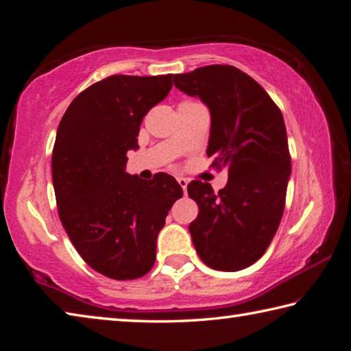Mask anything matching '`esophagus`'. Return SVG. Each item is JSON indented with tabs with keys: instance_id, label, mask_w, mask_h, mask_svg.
<instances>
[{
	"instance_id": "1",
	"label": "esophagus",
	"mask_w": 351,
	"mask_h": 351,
	"mask_svg": "<svg viewBox=\"0 0 351 351\" xmlns=\"http://www.w3.org/2000/svg\"><path fill=\"white\" fill-rule=\"evenodd\" d=\"M177 182H179V185L182 186L183 193H186V188H188V180L185 179V177H177Z\"/></svg>"
}]
</instances>
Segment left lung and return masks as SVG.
Instances as JSON below:
<instances>
[{
    "mask_svg": "<svg viewBox=\"0 0 351 351\" xmlns=\"http://www.w3.org/2000/svg\"><path fill=\"white\" fill-rule=\"evenodd\" d=\"M174 85L208 107L206 155L228 171L226 188L194 180L189 197L199 215L189 223L193 244L206 266L237 272L260 260L277 233L291 177L285 119L264 88L230 65L174 74Z\"/></svg>",
    "mask_w": 351,
    "mask_h": 351,
    "instance_id": "left-lung-1",
    "label": "left lung"
}]
</instances>
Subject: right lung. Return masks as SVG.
Returning <instances> with one entry per match:
<instances>
[{
  "label": "right lung",
  "mask_w": 351,
  "mask_h": 351,
  "mask_svg": "<svg viewBox=\"0 0 351 351\" xmlns=\"http://www.w3.org/2000/svg\"><path fill=\"white\" fill-rule=\"evenodd\" d=\"M172 74H117L74 97L57 129L53 185L59 217L79 255L113 280L151 271L157 237L183 196L174 177L125 172L145 114L168 96Z\"/></svg>",
  "instance_id": "add662e5"
}]
</instances>
